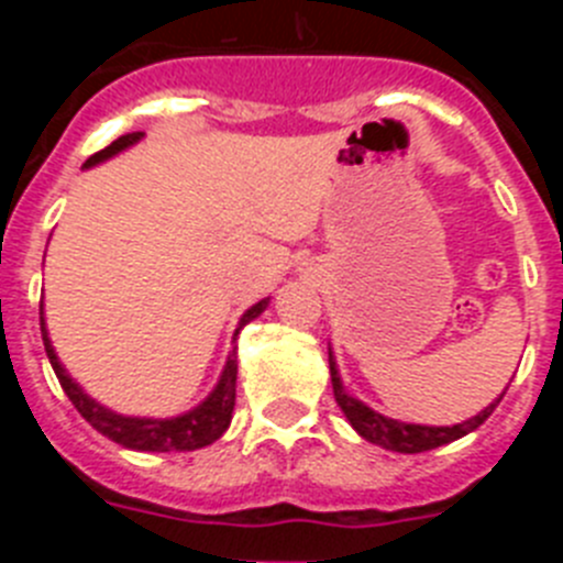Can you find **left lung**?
I'll return each mask as SVG.
<instances>
[{"mask_svg":"<svg viewBox=\"0 0 563 563\" xmlns=\"http://www.w3.org/2000/svg\"><path fill=\"white\" fill-rule=\"evenodd\" d=\"M330 375H332V391H335L338 406H341V411L346 415V420L352 422V429H355L363 440L375 442V445H380V449L397 451V454H420V451L440 449V445H449V442L471 434L474 429H479L487 417L494 415V409L499 406L501 397H505V391H501V395L496 397L485 411H479V415L471 417V420L465 422H456V426H415V422L389 420V417L372 411L366 402L346 395L341 377H338L332 352H330Z\"/></svg>","mask_w":563,"mask_h":563,"instance_id":"8db88e82","label":"left lung"}]
</instances>
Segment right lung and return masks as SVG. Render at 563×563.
<instances>
[{"instance_id":"1","label":"right lung","mask_w":563,"mask_h":563,"mask_svg":"<svg viewBox=\"0 0 563 563\" xmlns=\"http://www.w3.org/2000/svg\"><path fill=\"white\" fill-rule=\"evenodd\" d=\"M143 137V132H129L118 141L109 143L107 148L96 152L84 163V168L89 166H98V163L109 161L114 157L118 152L129 148L132 143H137ZM267 307V298H262L258 305H253L245 316L239 318V327L233 332V341L239 338L242 327L251 324L253 318H258L265 312ZM42 318V341H44V350H47L49 357V366L56 372L58 383H62L64 395L73 400V406L78 409V415L92 426L96 431H101L103 437H109L112 442L123 445V449H132V451H197V449H206L211 445L213 440H220L225 434V429L231 426V415H233V406H236V350L228 355L225 361V369H222L220 383L213 386L211 395L197 406V409L186 411L180 417H168V420H152V417H123V415H114V411L103 409L101 402H96L89 395H84V389L78 386L73 377L67 375V369L62 366L58 361L56 350H53V343L47 338V327H44V312H38Z\"/></svg>"}]
</instances>
